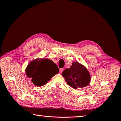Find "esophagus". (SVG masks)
<instances>
[{
  "label": "esophagus",
  "mask_w": 121,
  "mask_h": 121,
  "mask_svg": "<svg viewBox=\"0 0 121 121\" xmlns=\"http://www.w3.org/2000/svg\"><path fill=\"white\" fill-rule=\"evenodd\" d=\"M63 71H64V69L63 68H61V69H60V73H61L62 72H63Z\"/></svg>",
  "instance_id": "esophagus-1"
}]
</instances>
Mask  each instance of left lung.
I'll list each match as a JSON object with an SVG mask.
<instances>
[{"label":"left lung","instance_id":"left-lung-1","mask_svg":"<svg viewBox=\"0 0 121 121\" xmlns=\"http://www.w3.org/2000/svg\"><path fill=\"white\" fill-rule=\"evenodd\" d=\"M67 84L75 89L81 88L89 85L90 75L87 69L78 62H73L71 67L62 73Z\"/></svg>","mask_w":121,"mask_h":121}]
</instances>
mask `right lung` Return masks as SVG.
Wrapping results in <instances>:
<instances>
[{
    "mask_svg": "<svg viewBox=\"0 0 121 121\" xmlns=\"http://www.w3.org/2000/svg\"><path fill=\"white\" fill-rule=\"evenodd\" d=\"M57 65L47 58L32 61L26 69V74L32 83L37 86L44 85L58 73Z\"/></svg>",
    "mask_w": 121,
    "mask_h": 121,
    "instance_id": "obj_1",
    "label": "right lung"
}]
</instances>
